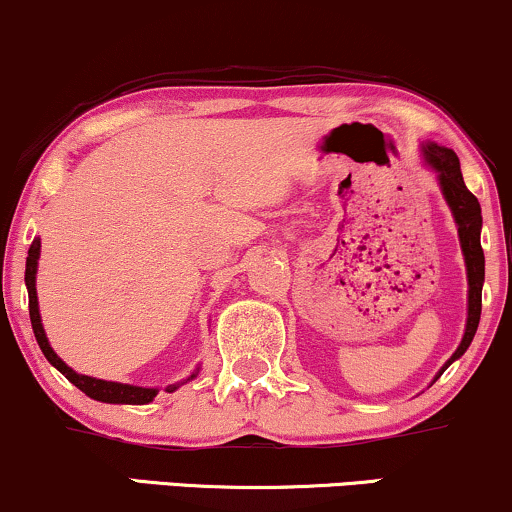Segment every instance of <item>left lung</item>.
Masks as SVG:
<instances>
[{
  "mask_svg": "<svg viewBox=\"0 0 512 512\" xmlns=\"http://www.w3.org/2000/svg\"><path fill=\"white\" fill-rule=\"evenodd\" d=\"M422 156H425L427 166L437 173L441 194H444L446 204H449L453 213V220H456L460 249H463V256H465V270H468V323H465L463 342H460L456 353L446 361L444 368L437 372V377H441V372L468 351L472 337H475L477 332L479 315H482L484 251H482V244H479V232H482V208H479V201L475 194L465 187L456 151L439 147V144L434 142H427L422 144ZM437 377H434V380H437Z\"/></svg>",
  "mask_w": 512,
  "mask_h": 512,
  "instance_id": "8db88e82",
  "label": "left lung"
}]
</instances>
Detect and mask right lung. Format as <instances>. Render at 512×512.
<instances>
[{"mask_svg":"<svg viewBox=\"0 0 512 512\" xmlns=\"http://www.w3.org/2000/svg\"><path fill=\"white\" fill-rule=\"evenodd\" d=\"M37 261H40V239L35 237L33 244H30V249H28V261H25V287H28L30 323H33L35 339H37V344H40L44 358H47V361L52 363L54 368L61 372V375H66L68 382H73L75 387H78L80 391H85V394L90 396V399H94V401H102V403H130V406H144V403L154 401V396L159 394V389L135 387V384H121V382H106V380H97V377L80 375V372H75L73 368H68V365L63 363L59 356H56L52 346H49L47 334H44L42 318H40V306H37V289H35ZM197 372H194V375H189L187 380L197 377ZM178 387H180V384H170V387H166V391H175Z\"/></svg>","mask_w":512,"mask_h":512,"instance_id":"1","label":"right lung"}]
</instances>
